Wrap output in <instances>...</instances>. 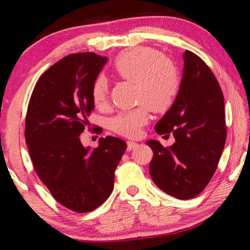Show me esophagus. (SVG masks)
<instances>
[{"instance_id":"obj_1","label":"esophagus","mask_w":250,"mask_h":250,"mask_svg":"<svg viewBox=\"0 0 250 250\" xmlns=\"http://www.w3.org/2000/svg\"><path fill=\"white\" fill-rule=\"evenodd\" d=\"M138 146H139V145L137 143V141H133V140H129V141H128V150H129V151L135 149V147H137Z\"/></svg>"}]
</instances>
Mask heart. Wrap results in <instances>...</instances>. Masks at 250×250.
<instances>
[{"label": "heart", "instance_id": "heart-1", "mask_svg": "<svg viewBox=\"0 0 250 250\" xmlns=\"http://www.w3.org/2000/svg\"><path fill=\"white\" fill-rule=\"evenodd\" d=\"M112 69L119 77L135 83V98L141 104L118 113L110 121V126L117 133L134 137L149 120V107L161 112L174 103L181 87L180 70L170 58L150 47H135L119 54ZM91 96L97 105L107 103L109 82L104 75L95 78Z\"/></svg>", "mask_w": 250, "mask_h": 250}]
</instances>
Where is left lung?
Wrapping results in <instances>:
<instances>
[{"mask_svg": "<svg viewBox=\"0 0 250 250\" xmlns=\"http://www.w3.org/2000/svg\"><path fill=\"white\" fill-rule=\"evenodd\" d=\"M180 91L167 112L155 125L159 134L172 133L175 142L153 151L150 175L160 189L179 200H188L206 188L226 141L225 110L221 86L203 59L189 50L183 54Z\"/></svg>", "mask_w": 250, "mask_h": 250, "instance_id": "left-lung-1", "label": "left lung"}]
</instances>
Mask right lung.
Here are the masks:
<instances>
[{"label":"right lung","mask_w":250,"mask_h":250,"mask_svg":"<svg viewBox=\"0 0 250 250\" xmlns=\"http://www.w3.org/2000/svg\"><path fill=\"white\" fill-rule=\"evenodd\" d=\"M108 58L71 54L41 76L29 99L25 139L34 168L59 204L77 213L96 209L110 196L126 149L120 138L84 147L79 135L95 108L91 86Z\"/></svg>","instance_id":"1"}]
</instances>
